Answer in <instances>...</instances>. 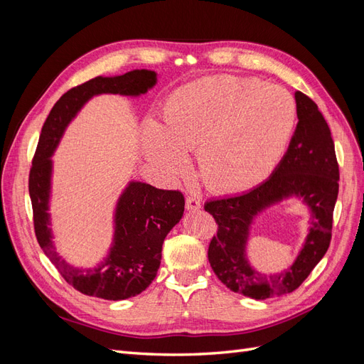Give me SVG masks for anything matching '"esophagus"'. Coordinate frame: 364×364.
<instances>
[{"label":"esophagus","instance_id":"34e87169","mask_svg":"<svg viewBox=\"0 0 364 364\" xmlns=\"http://www.w3.org/2000/svg\"><path fill=\"white\" fill-rule=\"evenodd\" d=\"M185 206H186V209H190V211H199V209L202 208V202L199 197L188 196L185 200Z\"/></svg>","mask_w":364,"mask_h":364}]
</instances>
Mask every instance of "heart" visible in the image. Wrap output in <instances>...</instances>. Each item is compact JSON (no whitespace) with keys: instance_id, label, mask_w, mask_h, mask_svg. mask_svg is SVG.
Wrapping results in <instances>:
<instances>
[{"instance_id":"1","label":"heart","mask_w":364,"mask_h":364,"mask_svg":"<svg viewBox=\"0 0 364 364\" xmlns=\"http://www.w3.org/2000/svg\"><path fill=\"white\" fill-rule=\"evenodd\" d=\"M164 126L149 123L146 156L168 181L188 171L197 150L209 188L245 191L277 167L296 123L293 97L274 85L211 75L181 86L165 103Z\"/></svg>"}]
</instances>
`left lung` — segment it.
<instances>
[{
  "instance_id": "left-lung-1",
  "label": "left lung",
  "mask_w": 364,
  "mask_h": 364,
  "mask_svg": "<svg viewBox=\"0 0 364 364\" xmlns=\"http://www.w3.org/2000/svg\"><path fill=\"white\" fill-rule=\"evenodd\" d=\"M294 98L299 121L287 151L270 178L245 194L205 203V211L217 223V235L208 247L209 264L229 290L252 299H267L294 291L323 258L331 241L340 179L334 141L311 98L301 91H296ZM293 195L311 208V230L292 266L267 277L253 271L245 259L251 220L270 204Z\"/></svg>"
}]
</instances>
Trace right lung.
<instances>
[{
    "mask_svg": "<svg viewBox=\"0 0 364 364\" xmlns=\"http://www.w3.org/2000/svg\"><path fill=\"white\" fill-rule=\"evenodd\" d=\"M156 83V73L135 70L115 77H95L65 92L42 126L28 174L33 225L38 243L71 287L86 296L121 301L144 291L155 279L165 237L183 215L185 199L178 190H159L149 183L130 182L115 213L114 246L94 270L75 269L62 259L51 241L48 199L51 159L65 127L80 107L97 94L141 95Z\"/></svg>",
    "mask_w": 364,
    "mask_h": 364,
    "instance_id": "add662e5",
    "label": "right lung"
}]
</instances>
